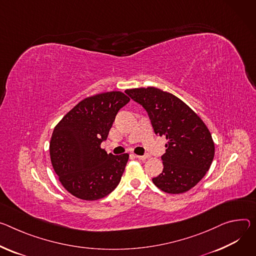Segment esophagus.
<instances>
[{
    "label": "esophagus",
    "instance_id": "obj_1",
    "mask_svg": "<svg viewBox=\"0 0 256 256\" xmlns=\"http://www.w3.org/2000/svg\"><path fill=\"white\" fill-rule=\"evenodd\" d=\"M134 156H136V158L140 159V160H145V159H147L149 157L148 155H143V156H141V155H134Z\"/></svg>",
    "mask_w": 256,
    "mask_h": 256
}]
</instances>
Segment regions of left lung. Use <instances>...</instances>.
<instances>
[{
  "instance_id": "obj_1",
  "label": "left lung",
  "mask_w": 256,
  "mask_h": 256,
  "mask_svg": "<svg viewBox=\"0 0 256 256\" xmlns=\"http://www.w3.org/2000/svg\"><path fill=\"white\" fill-rule=\"evenodd\" d=\"M126 94L148 112L154 132L166 138L161 156L164 170L152 180L170 194L191 190L202 180L214 157L210 132L180 99L154 86L130 88Z\"/></svg>"
}]
</instances>
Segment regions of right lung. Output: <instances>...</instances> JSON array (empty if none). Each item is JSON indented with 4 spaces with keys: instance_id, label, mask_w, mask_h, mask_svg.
<instances>
[{
    "instance_id": "1",
    "label": "right lung",
    "mask_w": 256,
    "mask_h": 256,
    "mask_svg": "<svg viewBox=\"0 0 256 256\" xmlns=\"http://www.w3.org/2000/svg\"><path fill=\"white\" fill-rule=\"evenodd\" d=\"M128 102L118 90L88 97L55 126L50 142L52 166L63 187L76 198L101 199L120 184L128 154H107L101 143L116 114Z\"/></svg>"
}]
</instances>
